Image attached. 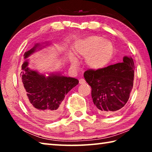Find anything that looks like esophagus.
I'll use <instances>...</instances> for the list:
<instances>
[{
  "label": "esophagus",
  "instance_id": "obj_1",
  "mask_svg": "<svg viewBox=\"0 0 152 152\" xmlns=\"http://www.w3.org/2000/svg\"><path fill=\"white\" fill-rule=\"evenodd\" d=\"M85 83H86V81H85V80H84V79L81 78V79L79 80V84H84Z\"/></svg>",
  "mask_w": 152,
  "mask_h": 152
}]
</instances>
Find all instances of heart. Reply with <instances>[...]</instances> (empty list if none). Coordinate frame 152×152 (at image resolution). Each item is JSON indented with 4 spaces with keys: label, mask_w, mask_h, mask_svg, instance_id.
<instances>
[{
    "label": "heart",
    "mask_w": 152,
    "mask_h": 152,
    "mask_svg": "<svg viewBox=\"0 0 152 152\" xmlns=\"http://www.w3.org/2000/svg\"><path fill=\"white\" fill-rule=\"evenodd\" d=\"M74 52L80 57L86 58V63L93 70L101 69L107 65L113 55V46L109 41L100 36H90L77 41L74 46ZM76 65L78 61L73 58Z\"/></svg>",
    "instance_id": "b5f03b06"
}]
</instances>
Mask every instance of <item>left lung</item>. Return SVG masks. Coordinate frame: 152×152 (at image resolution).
I'll use <instances>...</instances> for the list:
<instances>
[{
  "mask_svg": "<svg viewBox=\"0 0 152 152\" xmlns=\"http://www.w3.org/2000/svg\"><path fill=\"white\" fill-rule=\"evenodd\" d=\"M123 61L96 70L84 73L91 86L92 99L96 111L110 115L122 109L128 101L134 79V62L132 57L124 56Z\"/></svg>",
  "mask_w": 152,
  "mask_h": 152,
  "instance_id": "obj_1",
  "label": "left lung"
}]
</instances>
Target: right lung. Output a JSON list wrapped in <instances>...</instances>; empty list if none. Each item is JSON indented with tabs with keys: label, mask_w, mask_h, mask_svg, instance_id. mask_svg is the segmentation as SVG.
<instances>
[{
	"label": "right lung",
	"mask_w": 152,
	"mask_h": 152,
	"mask_svg": "<svg viewBox=\"0 0 152 152\" xmlns=\"http://www.w3.org/2000/svg\"><path fill=\"white\" fill-rule=\"evenodd\" d=\"M45 48L40 43L24 53L20 78L24 89L23 99L28 108L36 117L44 121H53L60 117L65 95L78 84L76 78L50 74H39L28 67L27 58L37 50Z\"/></svg>",
	"instance_id": "obj_1"
}]
</instances>
